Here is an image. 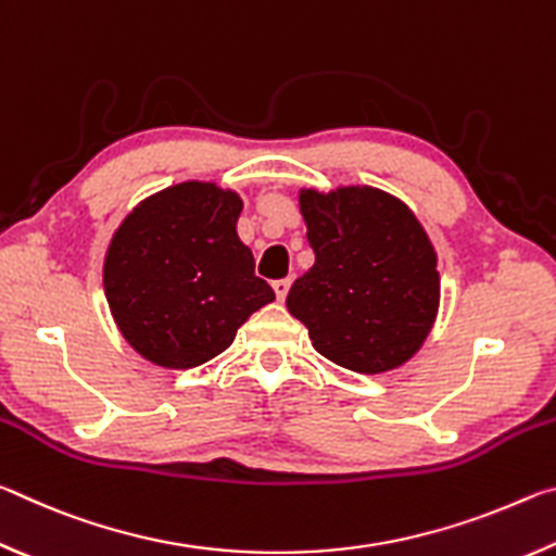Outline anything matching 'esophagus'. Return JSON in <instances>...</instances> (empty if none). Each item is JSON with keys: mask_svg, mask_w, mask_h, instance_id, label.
I'll return each instance as SVG.
<instances>
[{"mask_svg": "<svg viewBox=\"0 0 556 556\" xmlns=\"http://www.w3.org/2000/svg\"><path fill=\"white\" fill-rule=\"evenodd\" d=\"M289 287H291V279H277L275 285H271V289H275V294H277L279 301H285Z\"/></svg>", "mask_w": 556, "mask_h": 556, "instance_id": "1", "label": "esophagus"}]
</instances>
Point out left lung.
Instances as JSON below:
<instances>
[{
    "instance_id": "8db88e82",
    "label": "left lung",
    "mask_w": 556,
    "mask_h": 556,
    "mask_svg": "<svg viewBox=\"0 0 556 556\" xmlns=\"http://www.w3.org/2000/svg\"><path fill=\"white\" fill-rule=\"evenodd\" d=\"M299 211L316 262L291 285L289 314L341 368H400L439 314V257L425 225L397 195L361 184L301 188Z\"/></svg>"
}]
</instances>
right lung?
I'll return each instance as SVG.
<instances>
[{"instance_id":"add662e5","label":"right lung","mask_w":556,"mask_h":556,"mask_svg":"<svg viewBox=\"0 0 556 556\" xmlns=\"http://www.w3.org/2000/svg\"><path fill=\"white\" fill-rule=\"evenodd\" d=\"M242 199L215 181L162 188L112 232L102 287L117 331L152 365L188 370L220 355L275 301L238 238Z\"/></svg>"}]
</instances>
